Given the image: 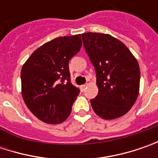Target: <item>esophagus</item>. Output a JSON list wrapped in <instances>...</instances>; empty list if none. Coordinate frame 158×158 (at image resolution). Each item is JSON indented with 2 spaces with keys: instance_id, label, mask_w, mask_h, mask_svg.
<instances>
[{
  "instance_id": "esophagus-1",
  "label": "esophagus",
  "mask_w": 158,
  "mask_h": 158,
  "mask_svg": "<svg viewBox=\"0 0 158 158\" xmlns=\"http://www.w3.org/2000/svg\"><path fill=\"white\" fill-rule=\"evenodd\" d=\"M86 86H87L86 84H83V85H81V86H80V89H81V90H82V91H83V90H84V89H86Z\"/></svg>"
}]
</instances>
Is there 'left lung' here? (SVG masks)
Instances as JSON below:
<instances>
[{
    "mask_svg": "<svg viewBox=\"0 0 158 158\" xmlns=\"http://www.w3.org/2000/svg\"><path fill=\"white\" fill-rule=\"evenodd\" d=\"M83 46L94 66L98 96L90 99L94 112L105 119L123 116L137 99L140 68L124 44L109 34H82Z\"/></svg>",
    "mask_w": 158,
    "mask_h": 158,
    "instance_id": "obj_1",
    "label": "left lung"
}]
</instances>
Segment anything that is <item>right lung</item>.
<instances>
[{
    "label": "right lung",
    "instance_id": "1",
    "mask_svg": "<svg viewBox=\"0 0 158 158\" xmlns=\"http://www.w3.org/2000/svg\"><path fill=\"white\" fill-rule=\"evenodd\" d=\"M81 47L80 34L60 37L35 50L23 64V98L40 120L58 124L69 116L80 89L70 82L69 63Z\"/></svg>",
    "mask_w": 158,
    "mask_h": 158
}]
</instances>
